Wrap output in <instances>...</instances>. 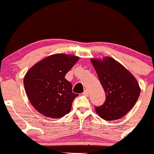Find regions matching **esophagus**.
<instances>
[{
	"instance_id": "esophagus-1",
	"label": "esophagus",
	"mask_w": 154,
	"mask_h": 154,
	"mask_svg": "<svg viewBox=\"0 0 154 154\" xmlns=\"http://www.w3.org/2000/svg\"><path fill=\"white\" fill-rule=\"evenodd\" d=\"M89 91L87 90V89H85L84 92H83V94H84V95H86V96L89 95Z\"/></svg>"
}]
</instances>
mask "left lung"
I'll list each match as a JSON object with an SVG mask.
<instances>
[{"mask_svg": "<svg viewBox=\"0 0 154 154\" xmlns=\"http://www.w3.org/2000/svg\"><path fill=\"white\" fill-rule=\"evenodd\" d=\"M91 61L106 97L103 105L95 107L97 113L106 121L122 118L133 108L140 94L137 80L114 59H91Z\"/></svg>", "mask_w": 154, "mask_h": 154, "instance_id": "left-lung-1", "label": "left lung"}]
</instances>
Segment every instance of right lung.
Instances as JSON below:
<instances>
[{
  "mask_svg": "<svg viewBox=\"0 0 154 154\" xmlns=\"http://www.w3.org/2000/svg\"><path fill=\"white\" fill-rule=\"evenodd\" d=\"M79 59L53 54L36 63L26 73V94L32 106L44 116L60 119L70 111L72 101L79 94L72 92L71 83L65 76Z\"/></svg>",
  "mask_w": 154,
  "mask_h": 154,
  "instance_id": "add662e5",
  "label": "right lung"
}]
</instances>
